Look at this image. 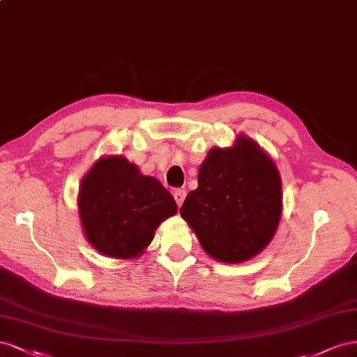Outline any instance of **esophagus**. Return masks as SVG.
Segmentation results:
<instances>
[{
	"instance_id": "34e87169",
	"label": "esophagus",
	"mask_w": 357,
	"mask_h": 357,
	"mask_svg": "<svg viewBox=\"0 0 357 357\" xmlns=\"http://www.w3.org/2000/svg\"><path fill=\"white\" fill-rule=\"evenodd\" d=\"M185 196H187V191L184 188H176L175 191H173V197H175V202L178 206H181L182 203H184Z\"/></svg>"
}]
</instances>
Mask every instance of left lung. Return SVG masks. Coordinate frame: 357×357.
Returning <instances> with one entry per match:
<instances>
[{
  "mask_svg": "<svg viewBox=\"0 0 357 357\" xmlns=\"http://www.w3.org/2000/svg\"><path fill=\"white\" fill-rule=\"evenodd\" d=\"M197 179L181 215L209 256L241 263L268 245L281 218V178L252 140L211 149Z\"/></svg>",
  "mask_w": 357,
  "mask_h": 357,
  "instance_id": "obj_1",
  "label": "left lung"
}]
</instances>
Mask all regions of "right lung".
<instances>
[{
    "label": "right lung",
    "instance_id": "obj_1",
    "mask_svg": "<svg viewBox=\"0 0 357 357\" xmlns=\"http://www.w3.org/2000/svg\"><path fill=\"white\" fill-rule=\"evenodd\" d=\"M79 213L86 239L115 259L142 254L176 203L155 178L144 176L121 155L98 160L82 181Z\"/></svg>",
    "mask_w": 357,
    "mask_h": 357
}]
</instances>
